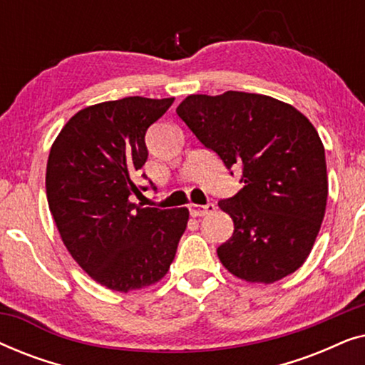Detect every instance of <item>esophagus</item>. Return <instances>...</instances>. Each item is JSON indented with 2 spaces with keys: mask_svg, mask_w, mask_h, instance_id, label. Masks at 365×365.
<instances>
[{
  "mask_svg": "<svg viewBox=\"0 0 365 365\" xmlns=\"http://www.w3.org/2000/svg\"><path fill=\"white\" fill-rule=\"evenodd\" d=\"M187 209H189V212H191L192 217H202V216H207V214L216 211V206H214L212 202L204 204V206H201V204H189Z\"/></svg>",
  "mask_w": 365,
  "mask_h": 365,
  "instance_id": "1",
  "label": "esophagus"
}]
</instances>
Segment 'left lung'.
Segmentation results:
<instances>
[{"mask_svg":"<svg viewBox=\"0 0 365 365\" xmlns=\"http://www.w3.org/2000/svg\"><path fill=\"white\" fill-rule=\"evenodd\" d=\"M176 113L229 171L242 169L241 191L217 202L234 221L232 237L217 247L222 266L264 284L297 271L327 202L326 153L316 128L291 104L241 91L192 94Z\"/></svg>","mask_w":365,"mask_h":365,"instance_id":"left-lung-1","label":"left lung"}]
</instances>
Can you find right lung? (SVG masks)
I'll return each instance as SVG.
<instances>
[{"mask_svg": "<svg viewBox=\"0 0 365 365\" xmlns=\"http://www.w3.org/2000/svg\"><path fill=\"white\" fill-rule=\"evenodd\" d=\"M173 101L129 96L84 108L49 151L48 204L64 246L113 291L141 289L166 276L186 231V207H143L129 199L148 189L134 184L148 159L144 136Z\"/></svg>", "mask_w": 365, "mask_h": 365, "instance_id": "1", "label": "right lung"}]
</instances>
